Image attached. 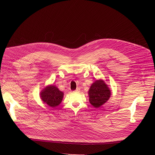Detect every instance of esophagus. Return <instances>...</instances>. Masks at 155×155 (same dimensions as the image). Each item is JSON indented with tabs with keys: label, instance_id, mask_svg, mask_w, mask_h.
Wrapping results in <instances>:
<instances>
[{
	"label": "esophagus",
	"instance_id": "1",
	"mask_svg": "<svg viewBox=\"0 0 155 155\" xmlns=\"http://www.w3.org/2000/svg\"><path fill=\"white\" fill-rule=\"evenodd\" d=\"M80 89L79 88H77L75 90V92H80Z\"/></svg>",
	"mask_w": 155,
	"mask_h": 155
}]
</instances>
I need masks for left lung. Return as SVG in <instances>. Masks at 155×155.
Returning a JSON list of instances; mask_svg holds the SVG:
<instances>
[{
	"label": "left lung",
	"mask_w": 155,
	"mask_h": 155,
	"mask_svg": "<svg viewBox=\"0 0 155 155\" xmlns=\"http://www.w3.org/2000/svg\"><path fill=\"white\" fill-rule=\"evenodd\" d=\"M89 102L95 108H99L109 99L111 92L108 85L102 79L97 80L89 88Z\"/></svg>",
	"instance_id": "1"
}]
</instances>
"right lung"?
<instances>
[{
	"instance_id": "obj_1",
	"label": "right lung",
	"mask_w": 155,
	"mask_h": 155,
	"mask_svg": "<svg viewBox=\"0 0 155 155\" xmlns=\"http://www.w3.org/2000/svg\"><path fill=\"white\" fill-rule=\"evenodd\" d=\"M39 96L43 103L52 108H55L61 104L64 93L55 85H48L40 92Z\"/></svg>"
}]
</instances>
